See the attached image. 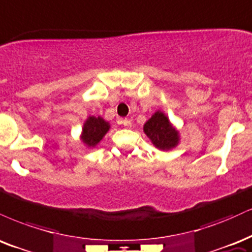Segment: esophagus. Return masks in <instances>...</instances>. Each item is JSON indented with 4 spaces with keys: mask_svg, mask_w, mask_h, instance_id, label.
<instances>
[{
    "mask_svg": "<svg viewBox=\"0 0 252 252\" xmlns=\"http://www.w3.org/2000/svg\"><path fill=\"white\" fill-rule=\"evenodd\" d=\"M120 124L121 125H124V127H127V128H128V127H131L132 125V121L129 119H123L120 120Z\"/></svg>",
    "mask_w": 252,
    "mask_h": 252,
    "instance_id": "obj_1",
    "label": "esophagus"
}]
</instances>
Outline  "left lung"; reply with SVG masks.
Returning <instances> with one entry per match:
<instances>
[{
  "instance_id": "8db88e82",
  "label": "left lung",
  "mask_w": 252,
  "mask_h": 252,
  "mask_svg": "<svg viewBox=\"0 0 252 252\" xmlns=\"http://www.w3.org/2000/svg\"><path fill=\"white\" fill-rule=\"evenodd\" d=\"M144 133L158 150L170 151L177 147L180 141L179 131L160 109L145 123Z\"/></svg>"
}]
</instances>
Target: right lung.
Listing matches in <instances>:
<instances>
[{
    "label": "right lung",
    "mask_w": 252,
    "mask_h": 252,
    "mask_svg": "<svg viewBox=\"0 0 252 252\" xmlns=\"http://www.w3.org/2000/svg\"><path fill=\"white\" fill-rule=\"evenodd\" d=\"M109 128H111V125L102 117H100V115L99 117L90 115L84 123V126H82L80 140L84 143L86 147L93 149L107 134Z\"/></svg>",
    "instance_id": "add662e5"
}]
</instances>
